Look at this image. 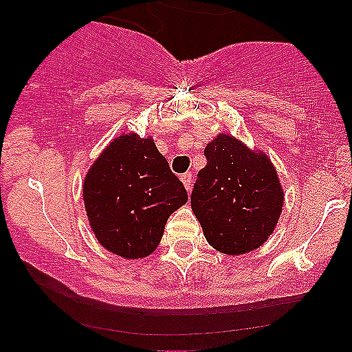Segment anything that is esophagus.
<instances>
[{"label": "esophagus", "instance_id": "obj_1", "mask_svg": "<svg viewBox=\"0 0 352 352\" xmlns=\"http://www.w3.org/2000/svg\"><path fill=\"white\" fill-rule=\"evenodd\" d=\"M180 180H182V184H184V187H185V190H187V192L190 193V190H192V180H193L192 173H190V172H187V173H184V175H182V177H180Z\"/></svg>", "mask_w": 352, "mask_h": 352}]
</instances>
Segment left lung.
Instances as JSON below:
<instances>
[{"label": "left lung", "instance_id": "8db88e82", "mask_svg": "<svg viewBox=\"0 0 352 352\" xmlns=\"http://www.w3.org/2000/svg\"><path fill=\"white\" fill-rule=\"evenodd\" d=\"M190 205L204 235L220 253L238 256L260 248L280 220L285 192L276 167L263 151L230 134L205 147Z\"/></svg>", "mask_w": 352, "mask_h": 352}]
</instances>
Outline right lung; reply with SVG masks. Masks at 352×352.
Wrapping results in <instances>:
<instances>
[{
    "label": "right lung",
    "mask_w": 352,
    "mask_h": 352,
    "mask_svg": "<svg viewBox=\"0 0 352 352\" xmlns=\"http://www.w3.org/2000/svg\"><path fill=\"white\" fill-rule=\"evenodd\" d=\"M92 233L127 260L155 252L168 217L188 195L152 137L120 134L99 153L82 185Z\"/></svg>",
    "instance_id": "right-lung-1"
}]
</instances>
